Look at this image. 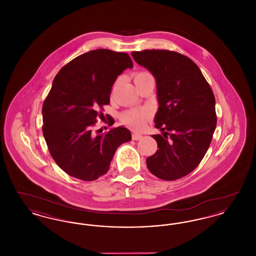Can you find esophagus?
<instances>
[{
    "label": "esophagus",
    "instance_id": "34e87169",
    "mask_svg": "<svg viewBox=\"0 0 256 256\" xmlns=\"http://www.w3.org/2000/svg\"><path fill=\"white\" fill-rule=\"evenodd\" d=\"M143 136L141 135V134H132V140H135V141H137V140H140L141 138H142Z\"/></svg>",
    "mask_w": 256,
    "mask_h": 256
}]
</instances>
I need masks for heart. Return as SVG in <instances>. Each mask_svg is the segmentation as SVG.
Returning <instances> with one entry per match:
<instances>
[{"label": "heart", "instance_id": "b5f03b06", "mask_svg": "<svg viewBox=\"0 0 256 256\" xmlns=\"http://www.w3.org/2000/svg\"><path fill=\"white\" fill-rule=\"evenodd\" d=\"M152 76V74L146 71H139L134 74V82L135 86H138L141 84L143 82H145L146 78ZM119 84V80H117L113 86L112 91L116 89L117 86ZM150 115L146 110H130L122 112L121 114V120L124 124L128 126L130 128L134 130H139L144 126L146 124Z\"/></svg>", "mask_w": 256, "mask_h": 256}]
</instances>
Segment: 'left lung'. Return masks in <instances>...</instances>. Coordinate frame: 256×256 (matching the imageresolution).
Wrapping results in <instances>:
<instances>
[{
    "label": "left lung",
    "mask_w": 256,
    "mask_h": 256,
    "mask_svg": "<svg viewBox=\"0 0 256 256\" xmlns=\"http://www.w3.org/2000/svg\"><path fill=\"white\" fill-rule=\"evenodd\" d=\"M156 80L159 108L152 135L158 150L146 158L148 170L176 180L195 170L210 146L217 124L215 97L194 61L178 52L144 50L132 52Z\"/></svg>",
    "instance_id": "8db88e82"
}]
</instances>
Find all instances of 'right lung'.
<instances>
[{
	"label": "right lung",
	"mask_w": 256,
	"mask_h": 256,
	"mask_svg": "<svg viewBox=\"0 0 256 256\" xmlns=\"http://www.w3.org/2000/svg\"><path fill=\"white\" fill-rule=\"evenodd\" d=\"M134 63L126 52L98 49L67 63L56 76L42 108V130L52 158L69 176L96 180L110 170L117 148L132 140L130 132L112 128L95 134L98 118L117 76ZM108 126L114 124L106 115Z\"/></svg>",
	"instance_id": "right-lung-1"
}]
</instances>
